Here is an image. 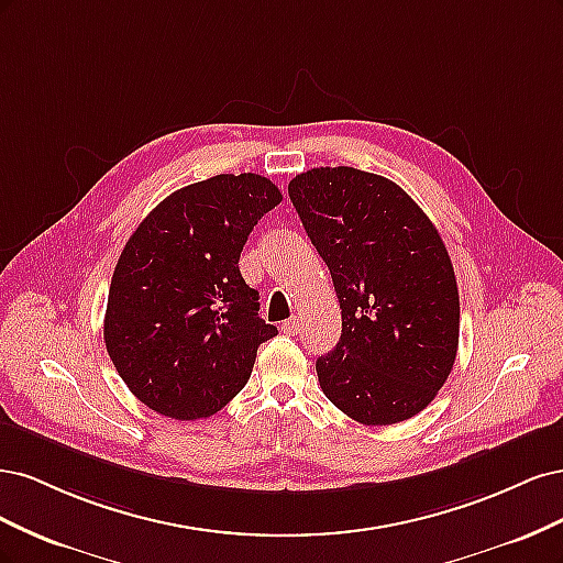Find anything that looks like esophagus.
I'll return each mask as SVG.
<instances>
[{
  "mask_svg": "<svg viewBox=\"0 0 563 563\" xmlns=\"http://www.w3.org/2000/svg\"><path fill=\"white\" fill-rule=\"evenodd\" d=\"M282 331H284L286 335H298V333H300V321H298L296 317L284 321V323H282Z\"/></svg>",
  "mask_w": 563,
  "mask_h": 563,
  "instance_id": "esophagus-1",
  "label": "esophagus"
}]
</instances>
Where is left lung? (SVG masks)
Returning <instances> with one entry per match:
<instances>
[{
  "label": "left lung",
  "mask_w": 563,
  "mask_h": 563,
  "mask_svg": "<svg viewBox=\"0 0 563 563\" xmlns=\"http://www.w3.org/2000/svg\"><path fill=\"white\" fill-rule=\"evenodd\" d=\"M288 197L329 265L343 317L317 360L319 385L362 424L413 418L446 383L460 335L449 251L397 183L352 166H319Z\"/></svg>",
  "instance_id": "8db88e82"
}]
</instances>
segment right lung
<instances>
[{
  "label": "right lung",
  "mask_w": 563,
  "mask_h": 563,
  "mask_svg": "<svg viewBox=\"0 0 563 563\" xmlns=\"http://www.w3.org/2000/svg\"><path fill=\"white\" fill-rule=\"evenodd\" d=\"M282 201L258 174H220L159 201L119 255L106 347L147 408L209 418L249 383L255 352L277 335L240 272L253 225Z\"/></svg>",
  "instance_id": "add662e5"
}]
</instances>
